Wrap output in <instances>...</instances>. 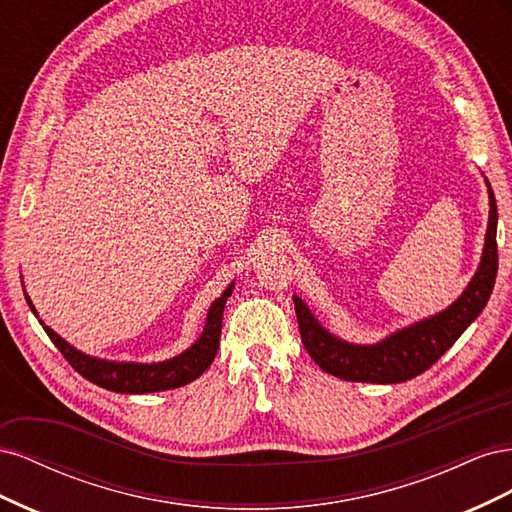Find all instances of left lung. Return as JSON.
I'll use <instances>...</instances> for the list:
<instances>
[{"label":"left lung","instance_id":"1","mask_svg":"<svg viewBox=\"0 0 512 512\" xmlns=\"http://www.w3.org/2000/svg\"><path fill=\"white\" fill-rule=\"evenodd\" d=\"M485 183L489 192V224L483 256L466 290L442 312L408 324L376 344H352L324 329L318 318L309 312L305 301L292 294L301 342L322 371L348 382H406L436 363L480 316L498 275V243H495L498 205H495L489 179H485Z\"/></svg>","mask_w":512,"mask_h":512}]
</instances>
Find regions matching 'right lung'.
Masks as SVG:
<instances>
[{"instance_id":"1","label":"right lung","mask_w":512,"mask_h":512,"mask_svg":"<svg viewBox=\"0 0 512 512\" xmlns=\"http://www.w3.org/2000/svg\"><path fill=\"white\" fill-rule=\"evenodd\" d=\"M235 282L228 284V288L215 299L207 312V320L200 337L196 342L183 350L181 354L173 356V359H166L160 363H132V361H106L98 359V356L85 354L70 346L64 337H59L51 327L38 318L36 307L32 299H25L32 312L36 314L38 322L46 335L51 337V342L57 346V350L66 356V361L79 371L83 378L94 382L106 391L115 393H126V395H143V393H158L168 389H179L188 382L196 380L198 376L205 374V369L211 365L220 348V335H222V316H224V305L226 299L232 294Z\"/></svg>"}]
</instances>
